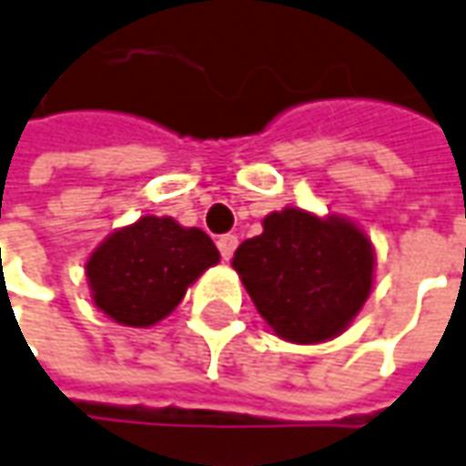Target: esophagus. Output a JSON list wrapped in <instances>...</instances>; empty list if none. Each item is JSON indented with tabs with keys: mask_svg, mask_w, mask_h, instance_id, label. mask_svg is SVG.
Listing matches in <instances>:
<instances>
[{
	"mask_svg": "<svg viewBox=\"0 0 466 466\" xmlns=\"http://www.w3.org/2000/svg\"><path fill=\"white\" fill-rule=\"evenodd\" d=\"M218 248H220V256L223 258H233V251L238 248V236L236 233H226V236H220L218 238Z\"/></svg>",
	"mask_w": 466,
	"mask_h": 466,
	"instance_id": "34e87169",
	"label": "esophagus"
}]
</instances>
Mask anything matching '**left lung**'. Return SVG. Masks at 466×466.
Instances as JSON below:
<instances>
[{
	"instance_id": "1",
	"label": "left lung",
	"mask_w": 466,
	"mask_h": 466,
	"mask_svg": "<svg viewBox=\"0 0 466 466\" xmlns=\"http://www.w3.org/2000/svg\"><path fill=\"white\" fill-rule=\"evenodd\" d=\"M233 269L277 336L318 343L339 336L370 298L374 254L351 223L287 208L240 243Z\"/></svg>"
}]
</instances>
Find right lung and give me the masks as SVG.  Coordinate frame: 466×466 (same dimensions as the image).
<instances>
[{
	"label": "right lung",
	"instance_id": "add662e5",
	"mask_svg": "<svg viewBox=\"0 0 466 466\" xmlns=\"http://www.w3.org/2000/svg\"><path fill=\"white\" fill-rule=\"evenodd\" d=\"M218 261L215 243L199 228L143 215L96 248L86 277L102 313L123 326L146 328L167 318L187 287Z\"/></svg>",
	"mask_w": 466,
	"mask_h": 466
}]
</instances>
